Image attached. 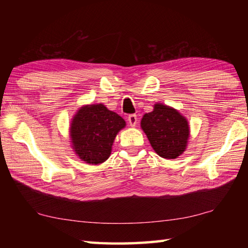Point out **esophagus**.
<instances>
[{
    "mask_svg": "<svg viewBox=\"0 0 248 248\" xmlns=\"http://www.w3.org/2000/svg\"><path fill=\"white\" fill-rule=\"evenodd\" d=\"M128 121H129L130 127H133V128H134L135 125L138 124V116L134 115V114H132V115H129Z\"/></svg>",
    "mask_w": 248,
    "mask_h": 248,
    "instance_id": "34e87169",
    "label": "esophagus"
}]
</instances>
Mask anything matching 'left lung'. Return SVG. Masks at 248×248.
<instances>
[{
	"mask_svg": "<svg viewBox=\"0 0 248 248\" xmlns=\"http://www.w3.org/2000/svg\"><path fill=\"white\" fill-rule=\"evenodd\" d=\"M140 128L152 148L163 159H177L186 150L189 124L176 108L156 102L154 110L143 116Z\"/></svg>",
	"mask_w": 248,
	"mask_h": 248,
	"instance_id": "obj_1",
	"label": "left lung"
}]
</instances>
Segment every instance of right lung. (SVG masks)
I'll return each mask as SVG.
<instances>
[{
  "label": "right lung",
  "mask_w": 248,
  "mask_h": 248,
  "mask_svg": "<svg viewBox=\"0 0 248 248\" xmlns=\"http://www.w3.org/2000/svg\"><path fill=\"white\" fill-rule=\"evenodd\" d=\"M125 124L123 117L102 103L83 105L70 121L73 152L87 164H102L109 157L115 138Z\"/></svg>",
  "instance_id": "obj_1"
}]
</instances>
